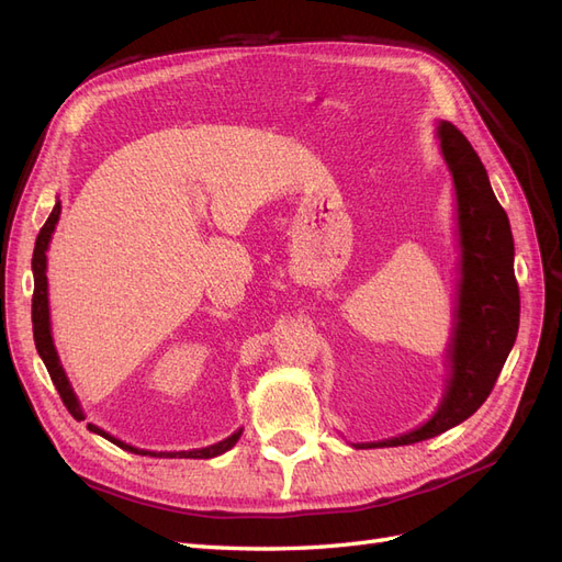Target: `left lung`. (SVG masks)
Here are the masks:
<instances>
[{
    "label": "left lung",
    "mask_w": 562,
    "mask_h": 562,
    "mask_svg": "<svg viewBox=\"0 0 562 562\" xmlns=\"http://www.w3.org/2000/svg\"><path fill=\"white\" fill-rule=\"evenodd\" d=\"M438 140L454 180L462 244V281L450 345L452 370L448 394L424 427L359 448L419 443L469 419L495 389L518 335L520 293L514 274V236L506 211L492 192L485 166L464 133L450 122H440Z\"/></svg>",
    "instance_id": "1"
}]
</instances>
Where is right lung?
<instances>
[{
  "instance_id": "obj_1",
  "label": "right lung",
  "mask_w": 562,
  "mask_h": 562,
  "mask_svg": "<svg viewBox=\"0 0 562 562\" xmlns=\"http://www.w3.org/2000/svg\"><path fill=\"white\" fill-rule=\"evenodd\" d=\"M58 217H60V203H56L54 211H50L48 220L44 223V227L40 229L37 244H35V252H32V274H35V293H32V333H35V347H37V351H40V356H42V361H44V366H46V370H48L50 382H54V386L58 389V394H60V398H63L67 411H70V415L79 422V419H83V413H81V407H79V403H77V396L72 394L70 382H67V378H65V370H63V366H60V361H58V353H56L54 339H50V328H48L46 248H48V241H50V234H54V229H56ZM87 427H89L93 434L108 438L110 443L119 446L122 450L138 452V454H149V457H192V459H209V457L227 452V450L236 443V440H239V436H241V429H239L236 434H232L229 438L220 440V443H215V446H211V448L190 450V452H159V454H157V452H147V450L131 448V446L122 443V440H116L114 436L105 434L103 429L93 427V424H87Z\"/></svg>"
}]
</instances>
